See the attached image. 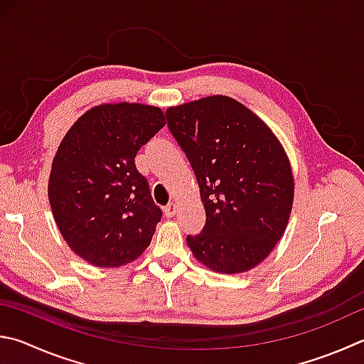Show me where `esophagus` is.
<instances>
[{"mask_svg": "<svg viewBox=\"0 0 364 364\" xmlns=\"http://www.w3.org/2000/svg\"><path fill=\"white\" fill-rule=\"evenodd\" d=\"M176 203L175 202H170L167 207L164 208V213H165V216L167 218H171V216H175V213H176Z\"/></svg>", "mask_w": 364, "mask_h": 364, "instance_id": "34e87169", "label": "esophagus"}]
</instances>
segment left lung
Returning a JSON list of instances; mask_svg holds the SVG:
<instances>
[{"instance_id": "8db88e82", "label": "left lung", "mask_w": 364, "mask_h": 364, "mask_svg": "<svg viewBox=\"0 0 364 364\" xmlns=\"http://www.w3.org/2000/svg\"><path fill=\"white\" fill-rule=\"evenodd\" d=\"M167 125L193 167L205 208L194 256L215 272L239 274L266 259L282 239L294 180L280 141L253 111L213 95L168 108Z\"/></svg>"}]
</instances>
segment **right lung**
Wrapping results in <instances>:
<instances>
[{"mask_svg": "<svg viewBox=\"0 0 364 364\" xmlns=\"http://www.w3.org/2000/svg\"><path fill=\"white\" fill-rule=\"evenodd\" d=\"M165 125L140 103L100 105L77 119L57 149L49 202L63 239L97 267H117L148 248L162 210L135 156Z\"/></svg>", "mask_w": 364, "mask_h": 364, "instance_id": "1", "label": "right lung"}]
</instances>
